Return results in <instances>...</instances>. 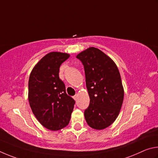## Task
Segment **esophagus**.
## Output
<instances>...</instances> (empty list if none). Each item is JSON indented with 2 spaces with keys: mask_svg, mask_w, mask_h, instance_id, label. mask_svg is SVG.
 Masks as SVG:
<instances>
[{
  "mask_svg": "<svg viewBox=\"0 0 158 158\" xmlns=\"http://www.w3.org/2000/svg\"><path fill=\"white\" fill-rule=\"evenodd\" d=\"M73 99H74L75 101H76V100H77V94H76L75 96H73Z\"/></svg>",
  "mask_w": 158,
  "mask_h": 158,
  "instance_id": "1",
  "label": "esophagus"
}]
</instances>
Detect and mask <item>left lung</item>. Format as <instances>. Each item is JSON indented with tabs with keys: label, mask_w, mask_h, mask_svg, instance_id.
Segmentation results:
<instances>
[{
	"label": "left lung",
	"mask_w": 158,
	"mask_h": 158,
	"mask_svg": "<svg viewBox=\"0 0 158 158\" xmlns=\"http://www.w3.org/2000/svg\"><path fill=\"white\" fill-rule=\"evenodd\" d=\"M84 66L89 106L85 110L87 123L96 130L114 122L123 101V88L117 65L100 50L90 47L76 56Z\"/></svg>",
	"instance_id": "left-lung-1"
}]
</instances>
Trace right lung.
<instances>
[{
	"instance_id": "1",
	"label": "right lung",
	"mask_w": 158,
	"mask_h": 158,
	"mask_svg": "<svg viewBox=\"0 0 158 158\" xmlns=\"http://www.w3.org/2000/svg\"><path fill=\"white\" fill-rule=\"evenodd\" d=\"M69 57L67 53L50 52L35 65L29 77L30 106L41 125L51 131L68 125L76 103L59 77L60 66Z\"/></svg>"
}]
</instances>
